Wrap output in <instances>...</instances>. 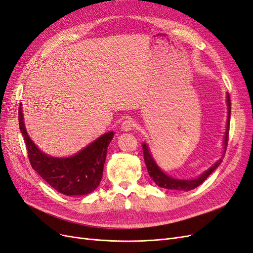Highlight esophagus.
<instances>
[{"instance_id":"34e87169","label":"esophagus","mask_w":253,"mask_h":253,"mask_svg":"<svg viewBox=\"0 0 253 253\" xmlns=\"http://www.w3.org/2000/svg\"><path fill=\"white\" fill-rule=\"evenodd\" d=\"M135 126V124L133 119L131 118H126V120H124V122L121 124V128L124 129L125 132H127V131H131V129H133Z\"/></svg>"}]
</instances>
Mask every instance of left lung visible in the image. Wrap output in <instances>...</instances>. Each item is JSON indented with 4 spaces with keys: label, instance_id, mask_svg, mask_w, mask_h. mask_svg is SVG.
Here are the masks:
<instances>
[{
    "label": "left lung",
    "instance_id": "obj_1",
    "mask_svg": "<svg viewBox=\"0 0 253 253\" xmlns=\"http://www.w3.org/2000/svg\"><path fill=\"white\" fill-rule=\"evenodd\" d=\"M227 105H228V119H227L226 133L224 136L225 149L227 147L228 138H229V125H230V114H231V101H230V96H229L228 93H227ZM142 149H143L144 163H145V166H147L148 173L151 176V178L154 180L156 182V185L159 186L160 188H165L169 190L186 191V192H188L190 190L197 188L198 186L202 185L207 178H208V176L216 169L221 162H223V159L217 160V162L214 164L210 169L204 172L202 175H200V177H197L195 179H177V178L170 177L169 175H167L159 169V167L156 165L155 160L151 156V153L149 151V147L147 144L142 143Z\"/></svg>",
    "mask_w": 253,
    "mask_h": 253
}]
</instances>
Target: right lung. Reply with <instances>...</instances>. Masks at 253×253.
Listing matches in <instances>:
<instances>
[{
  "mask_svg": "<svg viewBox=\"0 0 253 253\" xmlns=\"http://www.w3.org/2000/svg\"><path fill=\"white\" fill-rule=\"evenodd\" d=\"M19 126L24 137L32 168L50 187L64 195L75 196L91 193L99 186L102 178L108 147L113 139L114 132L103 134L74 156L58 158L41 152L29 138L21 106L19 109Z\"/></svg>",
  "mask_w": 253,
  "mask_h": 253,
  "instance_id": "right-lung-1",
  "label": "right lung"
}]
</instances>
